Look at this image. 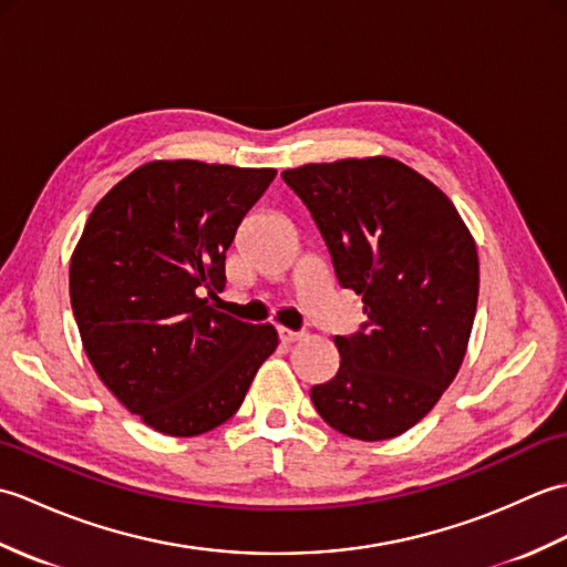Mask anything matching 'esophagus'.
<instances>
[{
	"label": "esophagus",
	"mask_w": 567,
	"mask_h": 567,
	"mask_svg": "<svg viewBox=\"0 0 567 567\" xmlns=\"http://www.w3.org/2000/svg\"><path fill=\"white\" fill-rule=\"evenodd\" d=\"M277 336H280V341L282 343H295V341H299V339H302V333H299V331H290V329H277Z\"/></svg>",
	"instance_id": "34e87169"
}]
</instances>
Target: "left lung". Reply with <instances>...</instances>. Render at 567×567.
<instances>
[{
	"label": "left lung",
	"mask_w": 567,
	"mask_h": 567,
	"mask_svg": "<svg viewBox=\"0 0 567 567\" xmlns=\"http://www.w3.org/2000/svg\"><path fill=\"white\" fill-rule=\"evenodd\" d=\"M282 179L368 317L333 339L341 368L311 388V402L343 436H400L461 370L480 290L475 240L431 179L388 155L309 163Z\"/></svg>",
	"instance_id": "8db88e82"
}]
</instances>
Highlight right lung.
<instances>
[{
  "label": "right lung",
  "instance_id": "right-lung-1",
  "mask_svg": "<svg viewBox=\"0 0 567 567\" xmlns=\"http://www.w3.org/2000/svg\"><path fill=\"white\" fill-rule=\"evenodd\" d=\"M272 167L153 161L92 209L70 258V305L100 380L131 414L189 439L231 419L265 358L270 323L214 309L226 250Z\"/></svg>",
  "mask_w": 567,
  "mask_h": 567
}]
</instances>
